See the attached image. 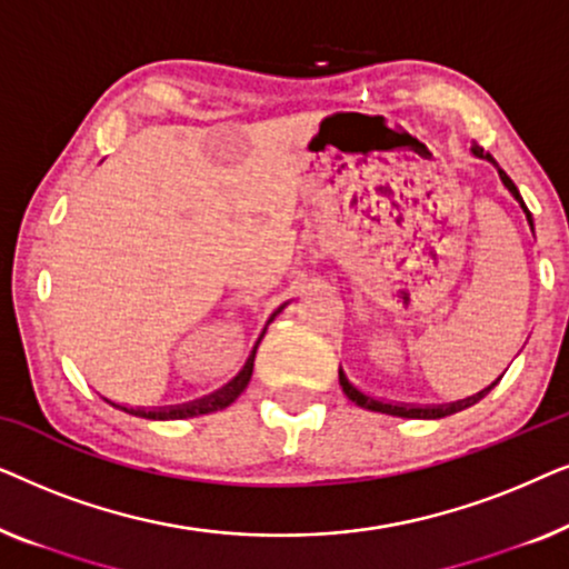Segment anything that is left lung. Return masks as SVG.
<instances>
[{"mask_svg": "<svg viewBox=\"0 0 569 569\" xmlns=\"http://www.w3.org/2000/svg\"><path fill=\"white\" fill-rule=\"evenodd\" d=\"M471 152L477 154V158H481V160L492 162V166L497 168V173H500V181H502V186H505V189H508V191L512 193V199L518 201L520 209H523L526 220H528V224H531V230H533V217H531V212H528V207H526L523 197H520L518 186L510 181V176L505 173V170H502L500 166H497V160L492 158V154L481 150L479 144H471ZM500 378H502V376H500ZM500 378H497L492 386L481 388L479 393L469 396V399H461V401H450V403H427V407H419V403H399V401H383V399H376V396H370V393L360 391V388H357V386L352 383V380L347 378V372L339 368V386H341V391L347 393V399H349V401H355L357 407H362V409L380 411V415H391V417H403V419H440V417L456 415V411H461V409H469V407H473V403H477V401L485 399V396H487L489 391H492V388H495L497 383H500Z\"/></svg>", "mask_w": 569, "mask_h": 569, "instance_id": "obj_1", "label": "left lung"}]
</instances>
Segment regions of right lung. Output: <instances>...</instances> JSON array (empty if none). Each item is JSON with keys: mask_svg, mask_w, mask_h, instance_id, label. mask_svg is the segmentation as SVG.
<instances>
[{"mask_svg": "<svg viewBox=\"0 0 569 569\" xmlns=\"http://www.w3.org/2000/svg\"><path fill=\"white\" fill-rule=\"evenodd\" d=\"M284 306H287V302H284ZM284 306H279V308L274 310V313H271L267 326H269L271 321H274L277 313H282ZM267 326H263L261 337L256 339L251 355H248V360H246L243 368H240L238 376L232 378L230 383H224L222 388H217L214 393L201 396V399H197V401L176 403V407H127V403H116V401H111V399H106V396H103V399H106L108 403H111V407L127 411V415L142 417V419H189V417H199V415H212V411H220V409H224V407H230V403L236 401L238 396L246 391L248 380H251V376H253V357H256V349H259V345H261L263 333H267Z\"/></svg>", "mask_w": 569, "mask_h": 569, "instance_id": "add662e5", "label": "right lung"}]
</instances>
